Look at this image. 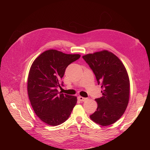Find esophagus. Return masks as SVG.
I'll return each instance as SVG.
<instances>
[{"instance_id":"1","label":"esophagus","mask_w":150,"mask_h":150,"mask_svg":"<svg viewBox=\"0 0 150 150\" xmlns=\"http://www.w3.org/2000/svg\"><path fill=\"white\" fill-rule=\"evenodd\" d=\"M78 99H79V100L80 101H85L87 100V98H83V97H82V96H78Z\"/></svg>"}]
</instances>
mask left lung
Here are the masks:
<instances>
[{"mask_svg": "<svg viewBox=\"0 0 150 150\" xmlns=\"http://www.w3.org/2000/svg\"><path fill=\"white\" fill-rule=\"evenodd\" d=\"M83 58L103 89V96L95 99L98 108L90 118L103 126L112 125L124 114L129 101V80L126 68L118 57L108 51Z\"/></svg>", "mask_w": 150, "mask_h": 150, "instance_id": "1", "label": "left lung"}]
</instances>
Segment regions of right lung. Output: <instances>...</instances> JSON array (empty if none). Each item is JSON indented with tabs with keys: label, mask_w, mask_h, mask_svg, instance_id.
<instances>
[{
	"label": "right lung",
	"mask_w": 150,
	"mask_h": 150,
	"mask_svg": "<svg viewBox=\"0 0 150 150\" xmlns=\"http://www.w3.org/2000/svg\"><path fill=\"white\" fill-rule=\"evenodd\" d=\"M80 57L51 49L39 56L30 67L28 80L29 100L36 115L47 125L63 123L76 105V96L59 93L57 88L64 86L61 79L66 67Z\"/></svg>",
	"instance_id": "add662e5"
}]
</instances>
